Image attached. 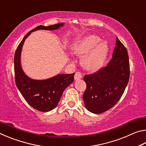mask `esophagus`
<instances>
[{"mask_svg":"<svg viewBox=\"0 0 146 146\" xmlns=\"http://www.w3.org/2000/svg\"><path fill=\"white\" fill-rule=\"evenodd\" d=\"M82 78V75L80 72H78V71L76 72L75 76H74V78H75V80H79V79H80Z\"/></svg>","mask_w":146,"mask_h":146,"instance_id":"34e87169","label":"esophagus"}]
</instances>
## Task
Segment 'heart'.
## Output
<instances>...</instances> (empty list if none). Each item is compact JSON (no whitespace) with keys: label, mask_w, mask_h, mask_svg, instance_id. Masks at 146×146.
<instances>
[{"label":"heart","mask_w":146,"mask_h":146,"mask_svg":"<svg viewBox=\"0 0 146 146\" xmlns=\"http://www.w3.org/2000/svg\"><path fill=\"white\" fill-rule=\"evenodd\" d=\"M73 51L77 55H84L82 65L89 71H96L104 64L109 53V46L100 36L90 35L75 44Z\"/></svg>","instance_id":"obj_1"}]
</instances>
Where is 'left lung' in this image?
<instances>
[{"label": "left lung", "mask_w": 146, "mask_h": 146, "mask_svg": "<svg viewBox=\"0 0 146 146\" xmlns=\"http://www.w3.org/2000/svg\"><path fill=\"white\" fill-rule=\"evenodd\" d=\"M129 74L127 51L117 37L112 58L108 66L84 77L86 84L83 95L86 108L100 114L113 107L124 92Z\"/></svg>", "instance_id": "1"}]
</instances>
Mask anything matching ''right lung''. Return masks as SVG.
Segmentation results:
<instances>
[{"instance_id": "obj_1", "label": "right lung", "mask_w": 146, "mask_h": 146, "mask_svg": "<svg viewBox=\"0 0 146 146\" xmlns=\"http://www.w3.org/2000/svg\"><path fill=\"white\" fill-rule=\"evenodd\" d=\"M59 23L49 26H38L28 32L16 49L14 57L15 78L20 92L31 107L42 112H47L56 107L65 89L74 81L72 74H58L44 80H35L24 73L21 62V51L26 38L31 32L40 29L56 30L64 26Z\"/></svg>"}]
</instances>
